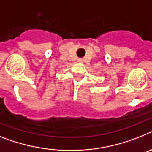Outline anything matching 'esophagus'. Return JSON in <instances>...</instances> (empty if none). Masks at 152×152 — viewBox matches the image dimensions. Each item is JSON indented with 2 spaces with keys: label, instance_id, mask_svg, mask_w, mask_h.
Wrapping results in <instances>:
<instances>
[{
  "label": "esophagus",
  "instance_id": "esophagus-1",
  "mask_svg": "<svg viewBox=\"0 0 152 152\" xmlns=\"http://www.w3.org/2000/svg\"><path fill=\"white\" fill-rule=\"evenodd\" d=\"M78 62H79V63H82V62H83V60H82V59H78Z\"/></svg>",
  "mask_w": 152,
  "mask_h": 152
}]
</instances>
